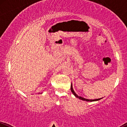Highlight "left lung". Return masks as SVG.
Segmentation results:
<instances>
[{
	"label": "left lung",
	"instance_id": "1",
	"mask_svg": "<svg viewBox=\"0 0 127 127\" xmlns=\"http://www.w3.org/2000/svg\"><path fill=\"white\" fill-rule=\"evenodd\" d=\"M70 90L71 91H72V93H73V95L76 96V97H78V98H79V99H81V100H83V101H90V102H92V101H99V100H100L102 98H99V99H86L84 98V97H83L81 96H79L77 95L75 93V92H74V90H73V87H72V84H71V87H70Z\"/></svg>",
	"mask_w": 127,
	"mask_h": 127
}]
</instances>
